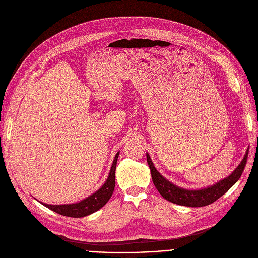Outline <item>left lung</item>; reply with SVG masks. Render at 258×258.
<instances>
[{
    "label": "left lung",
    "mask_w": 258,
    "mask_h": 258,
    "mask_svg": "<svg viewBox=\"0 0 258 258\" xmlns=\"http://www.w3.org/2000/svg\"><path fill=\"white\" fill-rule=\"evenodd\" d=\"M247 154H249V150H246L239 166L227 177L219 180V182L212 186L196 190L185 189L171 183L170 180L164 177L156 170L155 166L153 165V161L151 160L149 153H147V161L151 170L152 179H153L156 189L169 202L188 207H202L214 203L216 200L226 194L238 182V179L240 178L244 170L247 160Z\"/></svg>",
    "instance_id": "8db88e82"
}]
</instances>
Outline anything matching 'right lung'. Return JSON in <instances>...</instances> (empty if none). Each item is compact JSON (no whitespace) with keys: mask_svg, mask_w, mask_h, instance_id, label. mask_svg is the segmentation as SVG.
<instances>
[{"mask_svg":"<svg viewBox=\"0 0 258 258\" xmlns=\"http://www.w3.org/2000/svg\"><path fill=\"white\" fill-rule=\"evenodd\" d=\"M119 154L120 152H118L116 156H114L106 182H105L103 186L100 189H98L94 194L90 195L89 197L82 200V201L78 203L60 204V205H51V204H45L42 202L40 203L57 214L66 216V217H71V218H82L98 212L100 208H102L108 202V200L112 196L114 186H116L114 174H116V167H117Z\"/></svg>","mask_w":258,"mask_h":258,"instance_id":"1","label":"right lung"}]
</instances>
